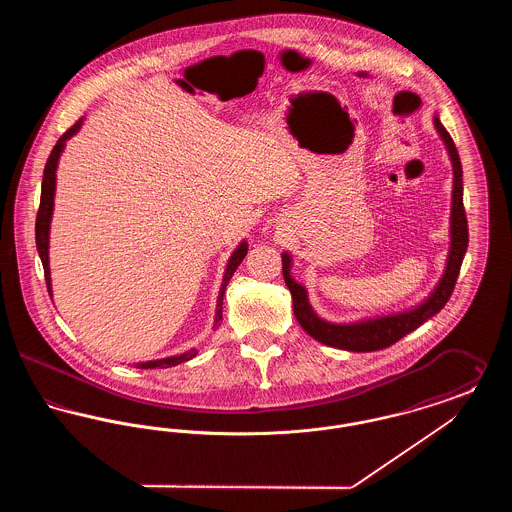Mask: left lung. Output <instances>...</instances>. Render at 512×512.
Instances as JSON below:
<instances>
[{"label":"left lung","instance_id":"obj_1","mask_svg":"<svg viewBox=\"0 0 512 512\" xmlns=\"http://www.w3.org/2000/svg\"><path fill=\"white\" fill-rule=\"evenodd\" d=\"M434 124H436V130H438L441 140L445 142L451 163H453L451 249H449V259H447L443 278L439 280L436 290L422 305H418L416 309H411L407 313L372 318V320H363V322H355V324H332V322L318 318L317 313L313 311V307L309 305V299H307V290L301 284H297L290 274L292 259L288 253H284L282 255V274H284L286 286L292 293L293 313H295L297 322L301 324V328L320 343L345 349V351H357V353L386 349L395 341L401 340L403 336L411 334L428 318L438 315L455 290L461 265H463L464 253L468 247V220H466L463 205V167H461V159H459V151L455 147V142L449 136V132L445 130V126L439 122L438 117L434 119Z\"/></svg>","mask_w":512,"mask_h":512}]
</instances>
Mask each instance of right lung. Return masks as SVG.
<instances>
[{"label":"right lung","mask_w":512,"mask_h":512,"mask_svg":"<svg viewBox=\"0 0 512 512\" xmlns=\"http://www.w3.org/2000/svg\"><path fill=\"white\" fill-rule=\"evenodd\" d=\"M82 121L74 122L73 126L57 140V144L51 149L49 153L48 163L44 167V180H42V195H40V207H38V215H36V247H38V253H40V259H42V265H44V276H46V284H48V292L51 295V278H49V222H51V213H53V194H55V171H57V161H59V155L65 147V140H69L73 134L78 132ZM247 255V244L242 242L238 245V249L232 253L230 261H228V267L224 270V278H222V286H220L219 299H217V315H215V328L219 326L220 320H222V297L226 292V286L232 278V274L236 272V268L240 267V263L244 261V257ZM197 355L195 349H190L182 355H176V357H167V359H159V361H149V363H138V368H169V366L180 365V363H186L190 359H194Z\"/></svg>","instance_id":"1"}]
</instances>
